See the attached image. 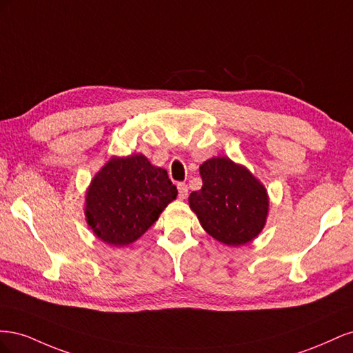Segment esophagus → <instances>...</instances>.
<instances>
[{"label":"esophagus","instance_id":"1","mask_svg":"<svg viewBox=\"0 0 353 353\" xmlns=\"http://www.w3.org/2000/svg\"><path fill=\"white\" fill-rule=\"evenodd\" d=\"M178 196H179L181 200L187 199V196H188V187H187V184H184V183H179L178 184Z\"/></svg>","mask_w":353,"mask_h":353}]
</instances>
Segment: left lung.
<instances>
[{"mask_svg": "<svg viewBox=\"0 0 353 353\" xmlns=\"http://www.w3.org/2000/svg\"><path fill=\"white\" fill-rule=\"evenodd\" d=\"M203 185L188 197L200 225L227 245H243L262 232L270 212L265 185L244 165L227 156L200 165Z\"/></svg>", "mask_w": 353, "mask_h": 353, "instance_id": "left-lung-1", "label": "left lung"}]
</instances>
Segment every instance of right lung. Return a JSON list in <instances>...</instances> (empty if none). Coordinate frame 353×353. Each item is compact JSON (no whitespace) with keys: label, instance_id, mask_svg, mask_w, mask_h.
Returning a JSON list of instances; mask_svg holds the SVG:
<instances>
[{"label":"right lung","instance_id":"add662e5","mask_svg":"<svg viewBox=\"0 0 353 353\" xmlns=\"http://www.w3.org/2000/svg\"><path fill=\"white\" fill-rule=\"evenodd\" d=\"M176 196L166 170L143 153L112 156L85 193V221L103 243L125 248L140 239Z\"/></svg>","mask_w":353,"mask_h":353}]
</instances>
